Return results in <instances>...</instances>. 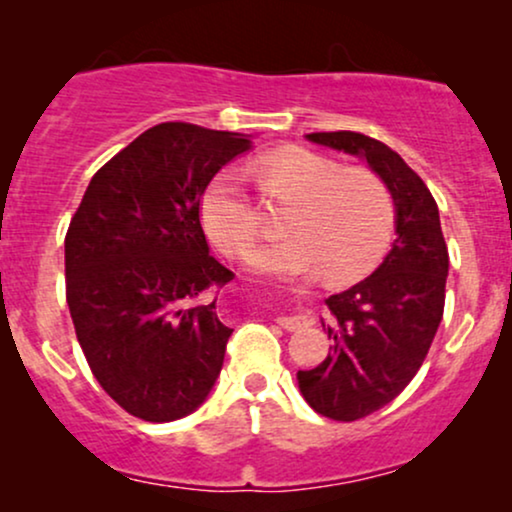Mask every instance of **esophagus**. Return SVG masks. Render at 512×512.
<instances>
[{"instance_id":"1","label":"esophagus","mask_w":512,"mask_h":512,"mask_svg":"<svg viewBox=\"0 0 512 512\" xmlns=\"http://www.w3.org/2000/svg\"><path fill=\"white\" fill-rule=\"evenodd\" d=\"M276 325H281V327H284V330H289V332H296V330H303V327L313 325V317H310V315L276 317Z\"/></svg>"}]
</instances>
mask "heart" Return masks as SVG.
Masks as SVG:
<instances>
[{"mask_svg":"<svg viewBox=\"0 0 512 512\" xmlns=\"http://www.w3.org/2000/svg\"><path fill=\"white\" fill-rule=\"evenodd\" d=\"M257 178L264 195L291 202L279 226L286 236L260 240L248 250L252 272L276 279L325 276L351 281L375 267L390 248L397 207L378 173L351 168L308 149L262 158ZM199 219L211 243L238 257L260 228V214L238 170L216 173L199 199Z\"/></svg>","mask_w":512,"mask_h":512,"instance_id":"heart-1","label":"heart"}]
</instances>
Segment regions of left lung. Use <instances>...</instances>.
Instances as JSON below:
<instances>
[{"instance_id": "1", "label": "left lung", "mask_w": 512, "mask_h": 512, "mask_svg": "<svg viewBox=\"0 0 512 512\" xmlns=\"http://www.w3.org/2000/svg\"><path fill=\"white\" fill-rule=\"evenodd\" d=\"M310 142L366 163L395 197L397 238L373 274L327 298L330 354L298 370V387L317 414L356 421L390 404L431 349L445 308L448 245L426 182L390 146L358 132H313Z\"/></svg>"}]
</instances>
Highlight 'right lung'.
Returning <instances> with one entry per match:
<instances>
[{
	"label": "right lung",
	"mask_w": 512,
	"mask_h": 512,
	"mask_svg": "<svg viewBox=\"0 0 512 512\" xmlns=\"http://www.w3.org/2000/svg\"><path fill=\"white\" fill-rule=\"evenodd\" d=\"M250 144L187 122L146 129L93 175L69 223L76 339L103 390L137 419H182L219 378L233 330L204 293L233 272L209 255L199 199Z\"/></svg>",
	"instance_id": "right-lung-1"
}]
</instances>
